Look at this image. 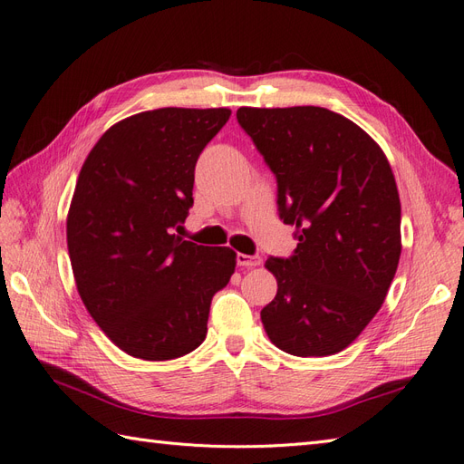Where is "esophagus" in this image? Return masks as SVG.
<instances>
[{
    "label": "esophagus",
    "mask_w": 464,
    "mask_h": 464,
    "mask_svg": "<svg viewBox=\"0 0 464 464\" xmlns=\"http://www.w3.org/2000/svg\"><path fill=\"white\" fill-rule=\"evenodd\" d=\"M236 261L240 267H257L261 266V257L259 256H246V254H237Z\"/></svg>",
    "instance_id": "obj_1"
}]
</instances>
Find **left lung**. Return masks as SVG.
<instances>
[{
  "label": "left lung",
  "instance_id": "left-lung-1",
  "mask_svg": "<svg viewBox=\"0 0 464 464\" xmlns=\"http://www.w3.org/2000/svg\"><path fill=\"white\" fill-rule=\"evenodd\" d=\"M236 117L277 178L279 217L298 240L289 259L266 261L277 295L263 328L285 353H340L382 306L402 252L391 164L330 109L240 107Z\"/></svg>",
  "mask_w": 464,
  "mask_h": 464
}]
</instances>
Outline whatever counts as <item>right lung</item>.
<instances>
[{
	"label": "right lung",
	"mask_w": 464,
	"mask_h": 464,
	"mask_svg": "<svg viewBox=\"0 0 464 464\" xmlns=\"http://www.w3.org/2000/svg\"><path fill=\"white\" fill-rule=\"evenodd\" d=\"M232 111L164 107L122 119L87 154L68 210L73 279L124 353L169 361L205 342L210 300L236 252L175 236L193 205L195 164Z\"/></svg>",
	"instance_id": "1"
}]
</instances>
